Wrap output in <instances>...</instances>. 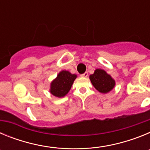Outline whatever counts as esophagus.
Here are the masks:
<instances>
[{
    "mask_svg": "<svg viewBox=\"0 0 150 150\" xmlns=\"http://www.w3.org/2000/svg\"><path fill=\"white\" fill-rule=\"evenodd\" d=\"M88 72H86V73H84V74H81V76L82 77H87V76H88Z\"/></svg>",
    "mask_w": 150,
    "mask_h": 150,
    "instance_id": "1",
    "label": "esophagus"
}]
</instances>
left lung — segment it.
I'll list each match as a JSON object with an SVG mask.
<instances>
[{"label": "left lung", "mask_w": 150, "mask_h": 150, "mask_svg": "<svg viewBox=\"0 0 150 150\" xmlns=\"http://www.w3.org/2000/svg\"><path fill=\"white\" fill-rule=\"evenodd\" d=\"M89 79L93 86L99 92L104 94L110 91L116 85L115 80L110 75L102 69H96L94 74L90 75Z\"/></svg>", "instance_id": "8db88e82"}]
</instances>
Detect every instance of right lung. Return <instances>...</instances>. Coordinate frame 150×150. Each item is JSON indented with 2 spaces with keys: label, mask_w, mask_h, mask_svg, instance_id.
Masks as SVG:
<instances>
[{
  "label": "right lung",
  "mask_w": 150,
  "mask_h": 150,
  "mask_svg": "<svg viewBox=\"0 0 150 150\" xmlns=\"http://www.w3.org/2000/svg\"><path fill=\"white\" fill-rule=\"evenodd\" d=\"M76 76V74L69 71H62L50 84V93L57 98L64 97L71 88Z\"/></svg>",
  "instance_id": "right-lung-1"
}]
</instances>
